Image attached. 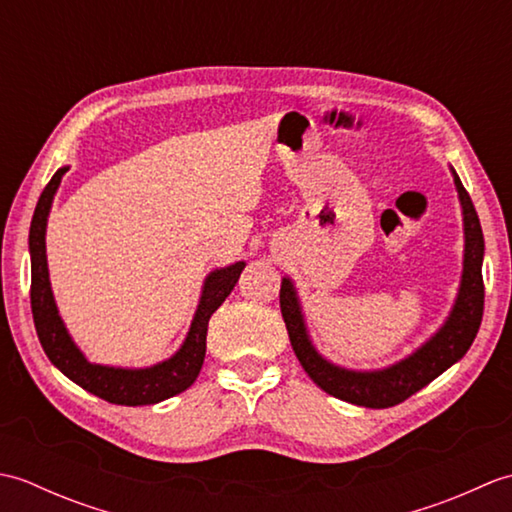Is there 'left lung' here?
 <instances>
[{
	"label": "left lung",
	"mask_w": 512,
	"mask_h": 512,
	"mask_svg": "<svg viewBox=\"0 0 512 512\" xmlns=\"http://www.w3.org/2000/svg\"><path fill=\"white\" fill-rule=\"evenodd\" d=\"M449 169L462 209L464 255L460 286L458 292H455L453 306L444 323L405 358L378 369H350L328 361L310 339L306 314H303L295 281L288 275L281 279L279 303L288 328L290 345L295 350L301 367L306 369V374L325 394L352 402V405L358 407H394L398 402L407 400L411 394H416L422 387H427L433 378L447 372L451 365L458 363L469 352L477 330H480L484 312V235L480 217L475 213L469 193L462 187L455 169Z\"/></svg>",
	"instance_id": "obj_1"
}]
</instances>
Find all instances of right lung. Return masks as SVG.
Here are the masks:
<instances>
[{
  "mask_svg": "<svg viewBox=\"0 0 512 512\" xmlns=\"http://www.w3.org/2000/svg\"><path fill=\"white\" fill-rule=\"evenodd\" d=\"M70 167H61L54 173L48 187L43 189L37 202L35 215L30 222L28 250H30V306L35 317L37 336L43 352L50 363L68 376L72 383L83 387L90 394L99 396L114 405L140 407L156 405L180 391L189 389L198 378L204 354H206V330H209L211 314L222 306L224 299L231 295L239 275L246 268V262H235L222 268H213L202 281V292L198 308L193 312L189 332L184 336L182 345L165 361H158L147 367H121V365H103L92 363L83 354L79 345L74 343L70 330L65 328L61 312L54 301V292L50 284L48 255H46V228L52 211L54 195L59 184Z\"/></svg>",
  "mask_w": 512,
  "mask_h": 512,
  "instance_id": "right-lung-1",
  "label": "right lung"
}]
</instances>
